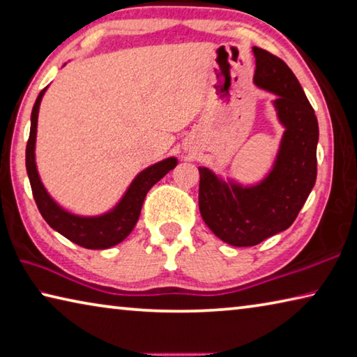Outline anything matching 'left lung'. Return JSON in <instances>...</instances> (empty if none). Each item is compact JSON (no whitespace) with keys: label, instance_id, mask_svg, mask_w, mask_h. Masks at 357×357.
Returning <instances> with one entry per match:
<instances>
[{"label":"left lung","instance_id":"left-lung-1","mask_svg":"<svg viewBox=\"0 0 357 357\" xmlns=\"http://www.w3.org/2000/svg\"><path fill=\"white\" fill-rule=\"evenodd\" d=\"M252 52L254 84L276 96L271 103L284 127L273 166L255 183H241L199 166L202 220L218 238L236 248L255 246L289 229L317 180L315 111L282 59L257 47Z\"/></svg>","mask_w":357,"mask_h":357}]
</instances>
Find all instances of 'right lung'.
Listing matches in <instances>:
<instances>
[{
    "mask_svg": "<svg viewBox=\"0 0 357 357\" xmlns=\"http://www.w3.org/2000/svg\"><path fill=\"white\" fill-rule=\"evenodd\" d=\"M45 92L47 87L36 98L33 112H31V130L26 144V172L34 201L37 207H39L40 215L50 227L81 248L108 249L116 246L127 238L131 230L135 229L137 220H139L147 191L156 182H160L171 169L177 166L178 160L175 156H167V158L142 169L131 180V183L125 190L122 197L109 210L103 211V213L89 216L72 213V211H68L54 201L52 195L47 191L45 185L42 183L39 171H37V119H39L40 102Z\"/></svg>",
    "mask_w": 357,
    "mask_h": 357,
    "instance_id": "obj_1",
    "label": "right lung"
}]
</instances>
